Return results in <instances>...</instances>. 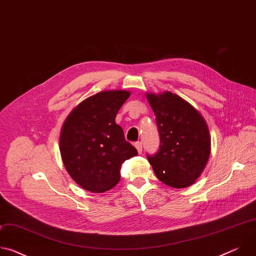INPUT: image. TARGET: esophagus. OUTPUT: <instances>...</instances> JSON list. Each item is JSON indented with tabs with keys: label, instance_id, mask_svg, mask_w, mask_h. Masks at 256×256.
<instances>
[{
	"label": "esophagus",
	"instance_id": "34e87169",
	"mask_svg": "<svg viewBox=\"0 0 256 256\" xmlns=\"http://www.w3.org/2000/svg\"><path fill=\"white\" fill-rule=\"evenodd\" d=\"M134 147H136V149L138 153V154H140V153H142V142H136L134 144Z\"/></svg>",
	"mask_w": 256,
	"mask_h": 256
}]
</instances>
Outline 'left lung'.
Masks as SVG:
<instances>
[{
	"mask_svg": "<svg viewBox=\"0 0 256 256\" xmlns=\"http://www.w3.org/2000/svg\"><path fill=\"white\" fill-rule=\"evenodd\" d=\"M156 116L160 147L147 156L157 178L168 186L194 184L210 154V136L202 116L180 96L163 92L146 93Z\"/></svg>",
	"mask_w": 256,
	"mask_h": 256,
	"instance_id": "1",
	"label": "left lung"
}]
</instances>
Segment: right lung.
<instances>
[{
	"label": "right lung",
	"mask_w": 256,
	"mask_h": 256,
	"mask_svg": "<svg viewBox=\"0 0 256 256\" xmlns=\"http://www.w3.org/2000/svg\"><path fill=\"white\" fill-rule=\"evenodd\" d=\"M130 95L124 90L99 92L78 104L62 124V163L72 180L88 192L112 190L120 179L122 164L138 155L116 124V116Z\"/></svg>",
	"instance_id": "1"
}]
</instances>
